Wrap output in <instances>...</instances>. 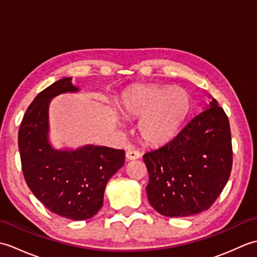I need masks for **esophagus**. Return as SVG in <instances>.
Returning a JSON list of instances; mask_svg holds the SVG:
<instances>
[{
    "instance_id": "1",
    "label": "esophagus",
    "mask_w": 257,
    "mask_h": 257,
    "mask_svg": "<svg viewBox=\"0 0 257 257\" xmlns=\"http://www.w3.org/2000/svg\"><path fill=\"white\" fill-rule=\"evenodd\" d=\"M140 158V152L137 150H133L129 149L127 152H125V159L127 160H136Z\"/></svg>"
}]
</instances>
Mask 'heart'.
<instances>
[{"label": "heart", "mask_w": 257, "mask_h": 257, "mask_svg": "<svg viewBox=\"0 0 257 257\" xmlns=\"http://www.w3.org/2000/svg\"><path fill=\"white\" fill-rule=\"evenodd\" d=\"M190 108L188 92L173 87H143L128 92L122 99L124 114L141 119L139 136L150 146L170 141L179 133Z\"/></svg>", "instance_id": "1"}]
</instances>
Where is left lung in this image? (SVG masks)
<instances>
[{"label": "left lung", "instance_id": "1", "mask_svg": "<svg viewBox=\"0 0 257 257\" xmlns=\"http://www.w3.org/2000/svg\"><path fill=\"white\" fill-rule=\"evenodd\" d=\"M207 98L203 110L176 137L144 155L149 203L165 216L184 217L207 210L230 178V123L214 98Z\"/></svg>", "mask_w": 257, "mask_h": 257}]
</instances>
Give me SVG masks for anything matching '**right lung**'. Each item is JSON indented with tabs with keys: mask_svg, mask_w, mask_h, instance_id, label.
Here are the masks:
<instances>
[{
	"mask_svg": "<svg viewBox=\"0 0 257 257\" xmlns=\"http://www.w3.org/2000/svg\"><path fill=\"white\" fill-rule=\"evenodd\" d=\"M64 77L41 91L27 108L19 132L22 169L30 190L45 207L73 221L90 219L103 203L106 184L124 163V151L85 145L56 149L50 140V105L80 89Z\"/></svg>",
	"mask_w": 257,
	"mask_h": 257,
	"instance_id": "right-lung-1",
	"label": "right lung"
}]
</instances>
